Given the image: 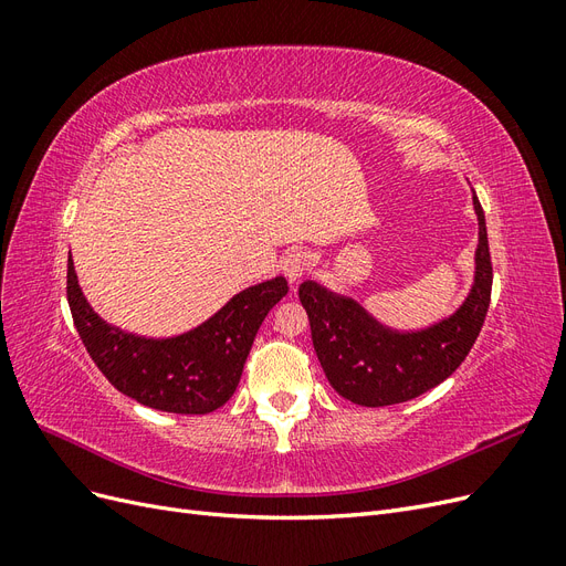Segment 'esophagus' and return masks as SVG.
Wrapping results in <instances>:
<instances>
[{
  "label": "esophagus",
  "mask_w": 566,
  "mask_h": 566,
  "mask_svg": "<svg viewBox=\"0 0 566 566\" xmlns=\"http://www.w3.org/2000/svg\"><path fill=\"white\" fill-rule=\"evenodd\" d=\"M281 266H283L285 279H287L290 283H295V281H300V279L304 276L306 271H310V266H312V256L306 254L304 250H290V252L283 256Z\"/></svg>",
  "instance_id": "obj_1"
}]
</instances>
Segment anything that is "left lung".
Here are the masks:
<instances>
[{
    "label": "left lung",
    "instance_id": "left-lung-1",
    "mask_svg": "<svg viewBox=\"0 0 566 566\" xmlns=\"http://www.w3.org/2000/svg\"><path fill=\"white\" fill-rule=\"evenodd\" d=\"M472 200L479 219L474 285L453 316L430 328L389 331L354 300L314 281L300 285L316 356L339 397L368 408L403 403L447 380L465 361L484 325L493 283L484 210L476 196Z\"/></svg>",
    "mask_w": 566,
    "mask_h": 566
}]
</instances>
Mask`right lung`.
I'll return each instance as SVG.
<instances>
[{
    "label": "right lung",
    "instance_id": "obj_1",
    "mask_svg": "<svg viewBox=\"0 0 566 566\" xmlns=\"http://www.w3.org/2000/svg\"><path fill=\"white\" fill-rule=\"evenodd\" d=\"M287 295L283 276L238 293L210 321L179 337L146 339L94 314L67 260V304L92 361L108 382L148 408L205 416L224 406L241 382L262 321Z\"/></svg>",
    "mask_w": 566,
    "mask_h": 566
}]
</instances>
